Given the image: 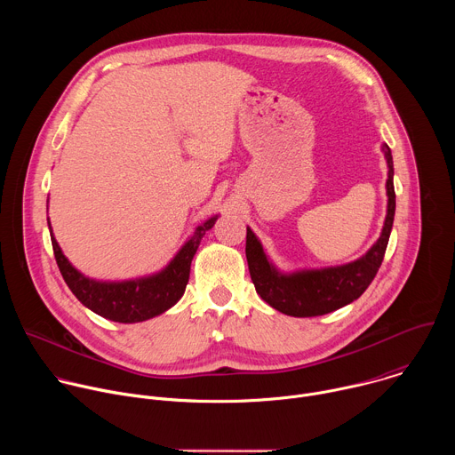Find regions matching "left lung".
<instances>
[{
    "label": "left lung",
    "mask_w": 455,
    "mask_h": 455,
    "mask_svg": "<svg viewBox=\"0 0 455 455\" xmlns=\"http://www.w3.org/2000/svg\"><path fill=\"white\" fill-rule=\"evenodd\" d=\"M381 149L388 165L387 216L381 235L372 244V248L363 257L356 259V261L344 267L306 270L291 275H283L270 265L261 243L257 241L253 232L246 228L244 251L250 277L255 291L272 307L291 316L326 315L356 300L372 283L378 268L381 267L396 211L393 155L387 144H383Z\"/></svg>",
    "instance_id": "obj_1"
}]
</instances>
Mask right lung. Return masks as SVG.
Here are the masks:
<instances>
[{"label":"right lung","instance_id":"1","mask_svg":"<svg viewBox=\"0 0 455 455\" xmlns=\"http://www.w3.org/2000/svg\"><path fill=\"white\" fill-rule=\"evenodd\" d=\"M216 220L218 218H211L200 225L164 272L153 277L124 283H99L84 277L62 255L52 232L50 235L57 267L72 293L97 315L113 322L132 323L153 318L180 300L188 283L192 257L196 253L202 237L214 227Z\"/></svg>","mask_w":455,"mask_h":455}]
</instances>
